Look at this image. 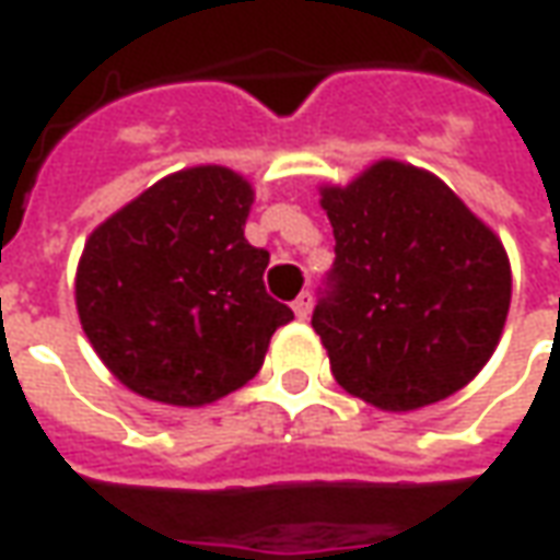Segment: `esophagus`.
<instances>
[{"mask_svg": "<svg viewBox=\"0 0 560 560\" xmlns=\"http://www.w3.org/2000/svg\"><path fill=\"white\" fill-rule=\"evenodd\" d=\"M292 311H295V316H299V319H307V316H311V311H313V295H311V292H301L299 299L292 301Z\"/></svg>", "mask_w": 560, "mask_h": 560, "instance_id": "34e87169", "label": "esophagus"}]
</instances>
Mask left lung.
Returning <instances> with one entry per match:
<instances>
[{"label": "left lung", "instance_id": "left-lung-1", "mask_svg": "<svg viewBox=\"0 0 560 560\" xmlns=\"http://www.w3.org/2000/svg\"><path fill=\"white\" fill-rule=\"evenodd\" d=\"M335 229L313 328L331 374L380 410L450 398L489 362L510 311V261L434 174L383 160L323 189Z\"/></svg>", "mask_w": 560, "mask_h": 560}]
</instances>
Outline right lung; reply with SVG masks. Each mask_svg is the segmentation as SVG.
Masks as SVG:
<instances>
[{"instance_id": "1", "label": "right lung", "mask_w": 560, "mask_h": 560, "mask_svg": "<svg viewBox=\"0 0 560 560\" xmlns=\"http://www.w3.org/2000/svg\"><path fill=\"white\" fill-rule=\"evenodd\" d=\"M253 189L220 165L186 168L117 210L83 247L74 301L122 386L201 407L259 374L295 313L265 292L268 249L244 237Z\"/></svg>"}]
</instances>
